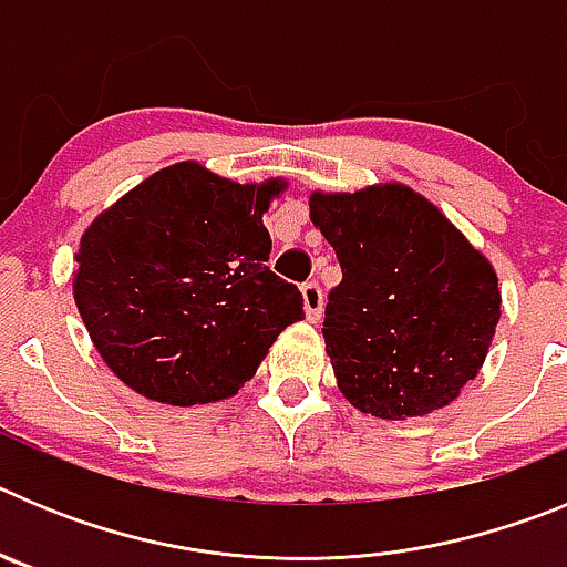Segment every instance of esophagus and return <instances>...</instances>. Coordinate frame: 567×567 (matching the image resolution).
<instances>
[{
    "mask_svg": "<svg viewBox=\"0 0 567 567\" xmlns=\"http://www.w3.org/2000/svg\"><path fill=\"white\" fill-rule=\"evenodd\" d=\"M300 295H303V309H307V320L318 323L320 315H323V292H320V287L315 284V280H309V284H303V287H300Z\"/></svg>",
    "mask_w": 567,
    "mask_h": 567,
    "instance_id": "34e87169",
    "label": "esophagus"
}]
</instances>
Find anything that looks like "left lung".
I'll return each instance as SVG.
<instances>
[{
  "mask_svg": "<svg viewBox=\"0 0 567 567\" xmlns=\"http://www.w3.org/2000/svg\"><path fill=\"white\" fill-rule=\"evenodd\" d=\"M340 264L323 338L340 392L383 420L423 417L477 378L499 320L497 275L400 184L309 198Z\"/></svg>",
  "mask_w": 567,
  "mask_h": 567,
  "instance_id": "1",
  "label": "left lung"
}]
</instances>
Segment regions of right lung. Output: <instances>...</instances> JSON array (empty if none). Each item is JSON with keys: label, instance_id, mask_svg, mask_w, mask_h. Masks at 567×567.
Instances as JSON below:
<instances>
[{"label": "right lung", "instance_id": "right-lung-1", "mask_svg": "<svg viewBox=\"0 0 567 567\" xmlns=\"http://www.w3.org/2000/svg\"><path fill=\"white\" fill-rule=\"evenodd\" d=\"M278 182L218 178L193 162L150 175L79 247L76 307L104 363L158 403L233 398L303 318L298 287L267 267L260 215Z\"/></svg>", "mask_w": 567, "mask_h": 567}]
</instances>
